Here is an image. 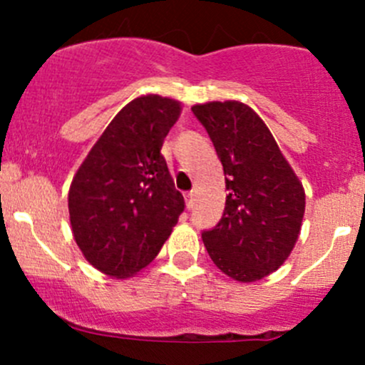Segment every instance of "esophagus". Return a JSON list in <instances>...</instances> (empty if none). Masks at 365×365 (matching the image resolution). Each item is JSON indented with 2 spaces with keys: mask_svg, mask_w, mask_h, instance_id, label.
Segmentation results:
<instances>
[{
  "mask_svg": "<svg viewBox=\"0 0 365 365\" xmlns=\"http://www.w3.org/2000/svg\"><path fill=\"white\" fill-rule=\"evenodd\" d=\"M194 196H196V194H194V190H190V192L185 194V205H187V208H192V205H194Z\"/></svg>",
  "mask_w": 365,
  "mask_h": 365,
  "instance_id": "obj_1",
  "label": "esophagus"
}]
</instances>
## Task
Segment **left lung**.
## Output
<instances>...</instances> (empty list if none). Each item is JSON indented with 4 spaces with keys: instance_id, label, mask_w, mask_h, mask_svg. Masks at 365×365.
<instances>
[{
    "instance_id": "left-lung-1",
    "label": "left lung",
    "mask_w": 365,
    "mask_h": 365,
    "mask_svg": "<svg viewBox=\"0 0 365 365\" xmlns=\"http://www.w3.org/2000/svg\"><path fill=\"white\" fill-rule=\"evenodd\" d=\"M226 175V206L203 231L213 263L231 279L254 282L277 270L295 247L305 192L264 121L237 101L192 108Z\"/></svg>"
}]
</instances>
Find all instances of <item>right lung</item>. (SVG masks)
<instances>
[{
  "mask_svg": "<svg viewBox=\"0 0 365 365\" xmlns=\"http://www.w3.org/2000/svg\"><path fill=\"white\" fill-rule=\"evenodd\" d=\"M180 111L173 98H134L113 118L73 176V238L106 275L130 277L152 263L183 212L185 201L160 153Z\"/></svg>",
  "mask_w": 365,
  "mask_h": 365,
  "instance_id": "1",
  "label": "right lung"
}]
</instances>
